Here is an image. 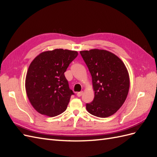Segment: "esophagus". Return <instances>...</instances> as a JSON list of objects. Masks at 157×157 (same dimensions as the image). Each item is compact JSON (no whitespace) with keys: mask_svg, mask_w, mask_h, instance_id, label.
I'll use <instances>...</instances> for the list:
<instances>
[{"mask_svg":"<svg viewBox=\"0 0 157 157\" xmlns=\"http://www.w3.org/2000/svg\"><path fill=\"white\" fill-rule=\"evenodd\" d=\"M82 94H83V92L82 91V92H78L77 93V96L78 97H80L82 95Z\"/></svg>","mask_w":157,"mask_h":157,"instance_id":"obj_1","label":"esophagus"}]
</instances>
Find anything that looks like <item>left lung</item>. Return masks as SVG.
Instances as JSON below:
<instances>
[{
    "label": "left lung",
    "instance_id": "1",
    "mask_svg": "<svg viewBox=\"0 0 157 157\" xmlns=\"http://www.w3.org/2000/svg\"><path fill=\"white\" fill-rule=\"evenodd\" d=\"M92 75L94 99L86 104L88 113L106 118L124 103L130 88V77L124 62L105 50L80 52Z\"/></svg>",
    "mask_w": 157,
    "mask_h": 157
}]
</instances>
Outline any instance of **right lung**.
I'll use <instances>...</instances> for the list:
<instances>
[{
	"label": "right lung",
	"mask_w": 157,
	"mask_h": 157,
	"mask_svg": "<svg viewBox=\"0 0 157 157\" xmlns=\"http://www.w3.org/2000/svg\"><path fill=\"white\" fill-rule=\"evenodd\" d=\"M77 56V51L59 48L42 52L32 61L25 85L28 99L38 113L52 117L66 110L73 93L64 73Z\"/></svg>",
	"instance_id": "obj_1"
}]
</instances>
